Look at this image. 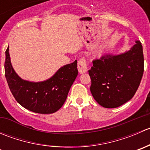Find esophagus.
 Segmentation results:
<instances>
[{"label": "esophagus", "mask_w": 150, "mask_h": 150, "mask_svg": "<svg viewBox=\"0 0 150 150\" xmlns=\"http://www.w3.org/2000/svg\"><path fill=\"white\" fill-rule=\"evenodd\" d=\"M78 72L81 74L85 73V72H87V65H86V59L81 58V59L78 61Z\"/></svg>", "instance_id": "34e87169"}]
</instances>
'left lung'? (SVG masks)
Here are the masks:
<instances>
[{
  "mask_svg": "<svg viewBox=\"0 0 150 150\" xmlns=\"http://www.w3.org/2000/svg\"><path fill=\"white\" fill-rule=\"evenodd\" d=\"M144 72L143 48L139 40L128 51L109 54L93 61L88 70L92 96L105 108H115L132 99Z\"/></svg>",
  "mask_w": 150,
  "mask_h": 150,
  "instance_id": "8db88e82",
  "label": "left lung"
}]
</instances>
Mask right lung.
Here are the masks:
<instances>
[{"mask_svg":"<svg viewBox=\"0 0 150 150\" xmlns=\"http://www.w3.org/2000/svg\"><path fill=\"white\" fill-rule=\"evenodd\" d=\"M77 60L62 67L51 78L41 82L22 79L11 63L9 48L6 51L5 76L11 92L27 110L40 114H51L59 110L78 74Z\"/></svg>","mask_w":150,"mask_h":150,"instance_id":"right-lung-1","label":"right lung"}]
</instances>
